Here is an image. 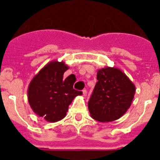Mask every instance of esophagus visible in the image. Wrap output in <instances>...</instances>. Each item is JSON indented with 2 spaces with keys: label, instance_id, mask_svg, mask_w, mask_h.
Returning <instances> with one entry per match:
<instances>
[{
  "label": "esophagus",
  "instance_id": "esophagus-1",
  "mask_svg": "<svg viewBox=\"0 0 160 160\" xmlns=\"http://www.w3.org/2000/svg\"><path fill=\"white\" fill-rule=\"evenodd\" d=\"M82 94H83V96H87V90H82Z\"/></svg>",
  "mask_w": 160,
  "mask_h": 160
}]
</instances>
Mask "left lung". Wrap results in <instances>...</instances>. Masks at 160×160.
Segmentation results:
<instances>
[{
	"mask_svg": "<svg viewBox=\"0 0 160 160\" xmlns=\"http://www.w3.org/2000/svg\"><path fill=\"white\" fill-rule=\"evenodd\" d=\"M97 79L88 102L90 116L100 122L118 119L131 107L135 84L118 68L110 66L98 70Z\"/></svg>",
	"mask_w": 160,
	"mask_h": 160,
	"instance_id": "left-lung-1",
	"label": "left lung"
}]
</instances>
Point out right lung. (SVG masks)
<instances>
[{
    "label": "right lung",
    "instance_id": "add662e5",
    "mask_svg": "<svg viewBox=\"0 0 160 160\" xmlns=\"http://www.w3.org/2000/svg\"><path fill=\"white\" fill-rule=\"evenodd\" d=\"M69 66L64 62L51 61L32 78L28 87V101L33 112L49 122L64 118L74 98L82 91L73 89L76 78H63Z\"/></svg>",
    "mask_w": 160,
    "mask_h": 160
}]
</instances>
